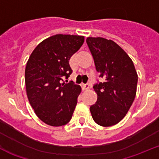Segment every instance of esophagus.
Masks as SVG:
<instances>
[{
	"label": "esophagus",
	"mask_w": 159,
	"mask_h": 159,
	"mask_svg": "<svg viewBox=\"0 0 159 159\" xmlns=\"http://www.w3.org/2000/svg\"><path fill=\"white\" fill-rule=\"evenodd\" d=\"M81 86H82L83 89L87 90L89 89V84H88V83H87V84H82V85H81Z\"/></svg>",
	"instance_id": "esophagus-1"
}]
</instances>
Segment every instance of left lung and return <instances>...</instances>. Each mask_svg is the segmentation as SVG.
Here are the masks:
<instances>
[{
	"label": "left lung",
	"instance_id": "left-lung-1",
	"mask_svg": "<svg viewBox=\"0 0 159 159\" xmlns=\"http://www.w3.org/2000/svg\"><path fill=\"white\" fill-rule=\"evenodd\" d=\"M86 43L94 59L96 70L104 78L94 85L97 101L90 106L93 120L110 127L123 120L136 95L138 75L132 60L111 39L88 37Z\"/></svg>",
	"mask_w": 159,
	"mask_h": 159
}]
</instances>
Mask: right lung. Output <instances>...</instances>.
<instances>
[{
  "mask_svg": "<svg viewBox=\"0 0 159 159\" xmlns=\"http://www.w3.org/2000/svg\"><path fill=\"white\" fill-rule=\"evenodd\" d=\"M84 36L53 35L46 39L31 54L25 69L26 92L31 106L43 122L54 127L69 123L81 91L72 81L69 61L80 49Z\"/></svg>",
  "mask_w": 159,
  "mask_h": 159,
  "instance_id": "add662e5",
  "label": "right lung"
}]
</instances>
